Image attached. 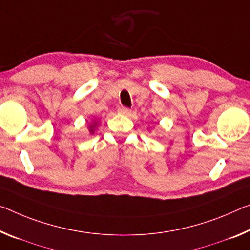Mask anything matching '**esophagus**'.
<instances>
[{
  "label": "esophagus",
  "mask_w": 250,
  "mask_h": 250,
  "mask_svg": "<svg viewBox=\"0 0 250 250\" xmlns=\"http://www.w3.org/2000/svg\"><path fill=\"white\" fill-rule=\"evenodd\" d=\"M118 111H119V113L124 114V116H129V114L131 113V110L128 109V108H125V106H120Z\"/></svg>",
  "instance_id": "34e87169"
}]
</instances>
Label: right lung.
Segmentation results:
<instances>
[{"label": "right lung", "instance_id": "add662e5", "mask_svg": "<svg viewBox=\"0 0 250 250\" xmlns=\"http://www.w3.org/2000/svg\"><path fill=\"white\" fill-rule=\"evenodd\" d=\"M98 125H99V121L96 120V119H94V120L91 122V124L88 126L90 134H94V131H96V129L98 128Z\"/></svg>", "mask_w": 250, "mask_h": 250}]
</instances>
